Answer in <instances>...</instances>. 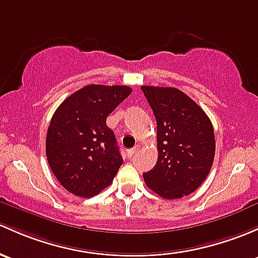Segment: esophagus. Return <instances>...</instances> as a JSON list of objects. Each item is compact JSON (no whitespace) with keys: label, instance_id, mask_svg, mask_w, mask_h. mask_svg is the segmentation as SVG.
<instances>
[{"label":"esophagus","instance_id":"esophagus-1","mask_svg":"<svg viewBox=\"0 0 258 258\" xmlns=\"http://www.w3.org/2000/svg\"><path fill=\"white\" fill-rule=\"evenodd\" d=\"M137 152H138V146H137V147L132 148V150H130L128 152H127V153H128L130 157H132V156H135V154H136Z\"/></svg>","mask_w":258,"mask_h":258}]
</instances>
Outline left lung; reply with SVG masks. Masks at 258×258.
Returning a JSON list of instances; mask_svg holds the SVG:
<instances>
[{"label": "left lung", "instance_id": "left-lung-1", "mask_svg": "<svg viewBox=\"0 0 258 258\" xmlns=\"http://www.w3.org/2000/svg\"><path fill=\"white\" fill-rule=\"evenodd\" d=\"M157 121L158 159L145 173L147 186L164 199L197 190L213 165L215 136L202 107L175 88L141 86Z\"/></svg>", "mask_w": 258, "mask_h": 258}]
</instances>
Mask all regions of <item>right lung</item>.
Masks as SVG:
<instances>
[{
  "mask_svg": "<svg viewBox=\"0 0 258 258\" xmlns=\"http://www.w3.org/2000/svg\"><path fill=\"white\" fill-rule=\"evenodd\" d=\"M132 93L126 85L84 86L64 100L45 140L49 167L72 194L91 198L112 183L123 163L107 116Z\"/></svg>",
  "mask_w": 258,
  "mask_h": 258,
  "instance_id": "1",
  "label": "right lung"
}]
</instances>
